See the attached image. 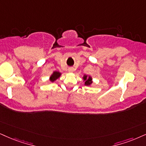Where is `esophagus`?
Listing matches in <instances>:
<instances>
[{
  "mask_svg": "<svg viewBox=\"0 0 146 146\" xmlns=\"http://www.w3.org/2000/svg\"><path fill=\"white\" fill-rule=\"evenodd\" d=\"M74 71V69L72 68H68V72H72Z\"/></svg>",
  "mask_w": 146,
  "mask_h": 146,
  "instance_id": "34e87169",
  "label": "esophagus"
}]
</instances>
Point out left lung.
<instances>
[{
    "label": "left lung",
    "instance_id": "obj_1",
    "mask_svg": "<svg viewBox=\"0 0 146 146\" xmlns=\"http://www.w3.org/2000/svg\"><path fill=\"white\" fill-rule=\"evenodd\" d=\"M83 79L84 80H85V82H84V84H85L86 85H90V84L92 83V80H91V77H89V78H87V76H84L83 77Z\"/></svg>",
    "mask_w": 146,
    "mask_h": 146
}]
</instances>
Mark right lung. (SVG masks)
<instances>
[{
	"mask_svg": "<svg viewBox=\"0 0 146 146\" xmlns=\"http://www.w3.org/2000/svg\"><path fill=\"white\" fill-rule=\"evenodd\" d=\"M60 75H61V74L58 72H54L53 74L51 75V78H50V80H51V82L55 81L57 78H58L60 76Z\"/></svg>",
	"mask_w": 146,
	"mask_h": 146,
	"instance_id": "right-lung-1",
	"label": "right lung"
}]
</instances>
